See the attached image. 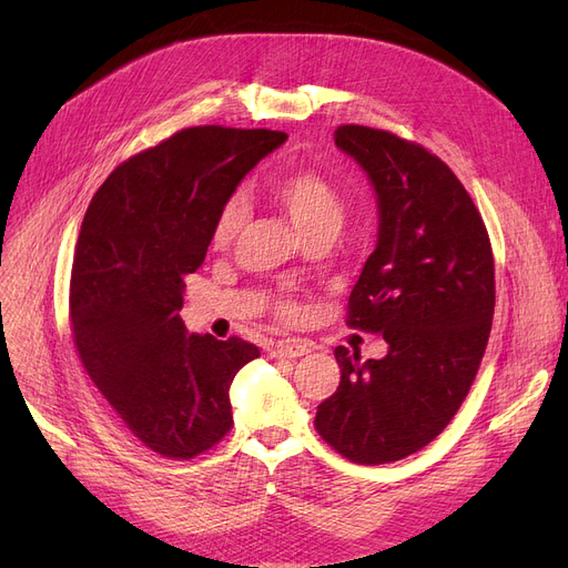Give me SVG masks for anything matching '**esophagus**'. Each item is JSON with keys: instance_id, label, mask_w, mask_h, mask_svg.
Here are the masks:
<instances>
[{"instance_id": "1", "label": "esophagus", "mask_w": 568, "mask_h": 568, "mask_svg": "<svg viewBox=\"0 0 568 568\" xmlns=\"http://www.w3.org/2000/svg\"><path fill=\"white\" fill-rule=\"evenodd\" d=\"M308 354V345L300 341H278L272 345V356L276 359H296V356Z\"/></svg>"}]
</instances>
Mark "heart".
<instances>
[{"instance_id":"heart-1","label":"heart","mask_w":568,"mask_h":568,"mask_svg":"<svg viewBox=\"0 0 568 568\" xmlns=\"http://www.w3.org/2000/svg\"><path fill=\"white\" fill-rule=\"evenodd\" d=\"M266 191L283 212L294 221V225L302 230L306 239L317 234L334 236L345 221L347 204L341 189L332 182L329 176L317 170L285 172L272 179ZM246 221H248V202L244 193L227 195L216 209L212 232H209L212 246L227 248L239 236V232L244 230ZM278 315L283 320H296L302 317V308L294 302H281Z\"/></svg>"}]
</instances>
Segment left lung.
Returning <instances> with one entry per match:
<instances>
[{"label": "left lung", "instance_id": "1", "mask_svg": "<svg viewBox=\"0 0 568 568\" xmlns=\"http://www.w3.org/2000/svg\"><path fill=\"white\" fill-rule=\"evenodd\" d=\"M336 144L368 172L379 206L345 322L389 352L362 362L334 349L341 384L315 430L343 458L382 465L424 449L467 398L493 326L495 260L479 209L426 146L359 124L338 126Z\"/></svg>", "mask_w": 568, "mask_h": 568}]
</instances>
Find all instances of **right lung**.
Masks as SVG:
<instances>
[{"label":"right lung","mask_w":568,"mask_h":568,"mask_svg":"<svg viewBox=\"0 0 568 568\" xmlns=\"http://www.w3.org/2000/svg\"><path fill=\"white\" fill-rule=\"evenodd\" d=\"M283 131L184 129L116 165L87 206L69 287L80 362L154 454L191 460L232 428L230 384L260 349L186 334L184 278L212 244L221 202Z\"/></svg>","instance_id":"add662e5"}]
</instances>
